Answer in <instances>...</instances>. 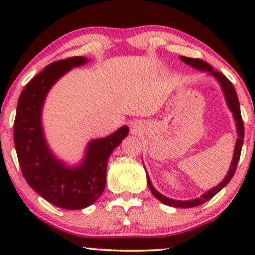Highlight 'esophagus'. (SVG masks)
Instances as JSON below:
<instances>
[{
    "mask_svg": "<svg viewBox=\"0 0 255 255\" xmlns=\"http://www.w3.org/2000/svg\"><path fill=\"white\" fill-rule=\"evenodd\" d=\"M135 127H136V125H135Z\"/></svg>",
    "mask_w": 255,
    "mask_h": 255,
    "instance_id": "esophagus-1",
    "label": "esophagus"
}]
</instances>
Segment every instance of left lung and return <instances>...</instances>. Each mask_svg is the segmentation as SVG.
<instances>
[{"label": "left lung", "instance_id": "obj_1", "mask_svg": "<svg viewBox=\"0 0 255 255\" xmlns=\"http://www.w3.org/2000/svg\"><path fill=\"white\" fill-rule=\"evenodd\" d=\"M181 60L183 61L184 63H187L188 66H192L193 68L199 69L201 72H206L209 73L210 75H212L216 80L218 81L219 85H221L222 91H223V95L225 97V102H227L228 108H229L231 113H233L234 119H235V125H236V131H238V139H236L235 142V148H234V156H233V160H231V164L229 170H228V174L225 175L224 180H222L221 183H218L217 186L213 187V188L210 189V191L205 192L203 195H200L199 198L195 199H191V200H175V199H170L165 195L160 194L159 192L152 186V182L150 180V176H147V184L148 188L152 192V194L154 195V198H157L158 200L162 201L163 204L168 205V206H174V207H182V209H188V207H194V206H199V205L206 203L207 200H210L212 197H215L217 193L221 191L222 188H224L229 181L233 178L234 174H235L236 170V165H238V162L240 159V154H241V148H242V144H244V122H242V118H241V111H240V103L238 99V95H236V91L234 89L233 84L230 83L229 79H228L225 75L222 74L221 72L213 71V68L210 66L209 63H206L205 61L200 60V58H189L186 56H181Z\"/></svg>", "mask_w": 255, "mask_h": 255}]
</instances>
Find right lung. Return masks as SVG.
<instances>
[{
  "mask_svg": "<svg viewBox=\"0 0 255 255\" xmlns=\"http://www.w3.org/2000/svg\"><path fill=\"white\" fill-rule=\"evenodd\" d=\"M87 62L89 58L74 56L46 66L20 95L14 121V144L25 180L40 197L67 210L84 209L101 197L108 158L129 133L128 126H122L109 136L91 140L83 160L75 166L64 164L49 148L42 125L46 95L73 67Z\"/></svg>",
  "mask_w": 255,
  "mask_h": 255,
  "instance_id": "right-lung-1",
  "label": "right lung"
}]
</instances>
